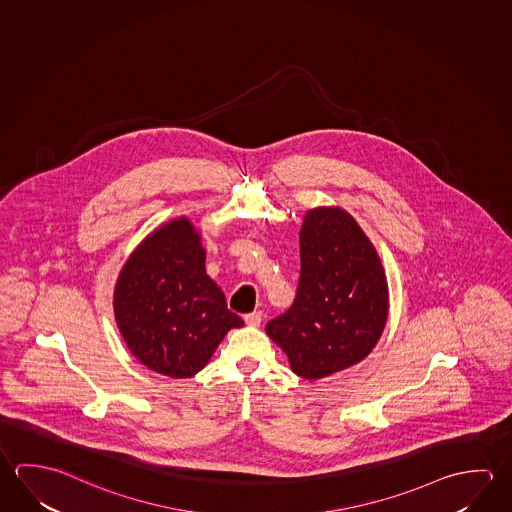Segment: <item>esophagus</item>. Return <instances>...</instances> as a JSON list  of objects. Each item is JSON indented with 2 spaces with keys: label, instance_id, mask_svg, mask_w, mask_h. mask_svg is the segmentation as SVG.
Segmentation results:
<instances>
[{
  "label": "esophagus",
  "instance_id": "1",
  "mask_svg": "<svg viewBox=\"0 0 512 512\" xmlns=\"http://www.w3.org/2000/svg\"><path fill=\"white\" fill-rule=\"evenodd\" d=\"M244 322H246V325H250V327H259L260 322H262V313L260 311H253V313L246 314Z\"/></svg>",
  "mask_w": 512,
  "mask_h": 512
}]
</instances>
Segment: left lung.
<instances>
[{
    "label": "left lung",
    "instance_id": "8db88e82",
    "mask_svg": "<svg viewBox=\"0 0 512 512\" xmlns=\"http://www.w3.org/2000/svg\"><path fill=\"white\" fill-rule=\"evenodd\" d=\"M300 282L289 311L266 325L296 376H332L367 358L390 309L376 246L340 207L307 210L300 228Z\"/></svg>",
    "mask_w": 512,
    "mask_h": 512
}]
</instances>
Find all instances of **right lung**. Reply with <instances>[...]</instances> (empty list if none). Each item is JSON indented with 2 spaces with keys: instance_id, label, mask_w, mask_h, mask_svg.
<instances>
[{
  "instance_id": "1",
  "label": "right lung",
  "mask_w": 512,
  "mask_h": 512,
  "mask_svg": "<svg viewBox=\"0 0 512 512\" xmlns=\"http://www.w3.org/2000/svg\"><path fill=\"white\" fill-rule=\"evenodd\" d=\"M205 260L201 232L181 216L147 235L118 273V331L131 354L156 374L196 376L226 332L244 325L208 277Z\"/></svg>"
}]
</instances>
